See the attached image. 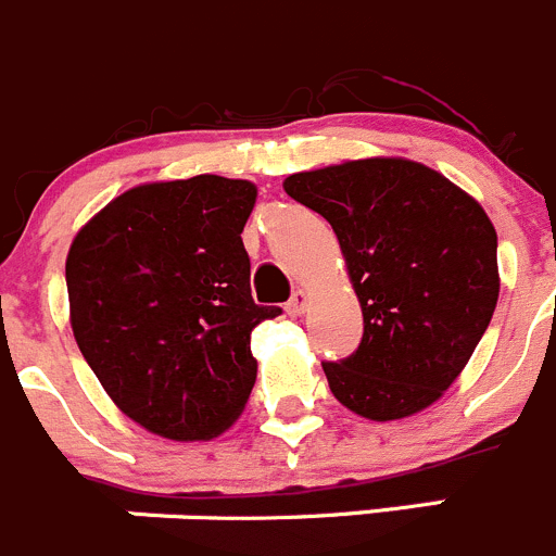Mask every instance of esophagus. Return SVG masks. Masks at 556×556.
<instances>
[{
    "instance_id": "34e87169",
    "label": "esophagus",
    "mask_w": 556,
    "mask_h": 556,
    "mask_svg": "<svg viewBox=\"0 0 556 556\" xmlns=\"http://www.w3.org/2000/svg\"><path fill=\"white\" fill-rule=\"evenodd\" d=\"M305 303H308V294H305L303 289H298V292H294L292 298H289V303H287L289 317H300V314L305 312Z\"/></svg>"
}]
</instances>
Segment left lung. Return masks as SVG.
<instances>
[{
  "label": "left lung",
  "instance_id": "obj_1",
  "mask_svg": "<svg viewBox=\"0 0 556 556\" xmlns=\"http://www.w3.org/2000/svg\"><path fill=\"white\" fill-rule=\"evenodd\" d=\"M287 195L333 226L364 314L350 358L323 364L330 391L371 421L444 396L491 325L496 228L475 198L402 156L294 173Z\"/></svg>",
  "mask_w": 556,
  "mask_h": 556
}]
</instances>
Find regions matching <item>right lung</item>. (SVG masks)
<instances>
[{
  "label": "right lung",
  "instance_id": "right-lung-1",
  "mask_svg": "<svg viewBox=\"0 0 556 556\" xmlns=\"http://www.w3.org/2000/svg\"><path fill=\"white\" fill-rule=\"evenodd\" d=\"M256 185L201 173L106 203L65 258L71 330L110 400L170 441L226 432L256 383V305L242 228Z\"/></svg>",
  "mask_w": 556,
  "mask_h": 556
}]
</instances>
